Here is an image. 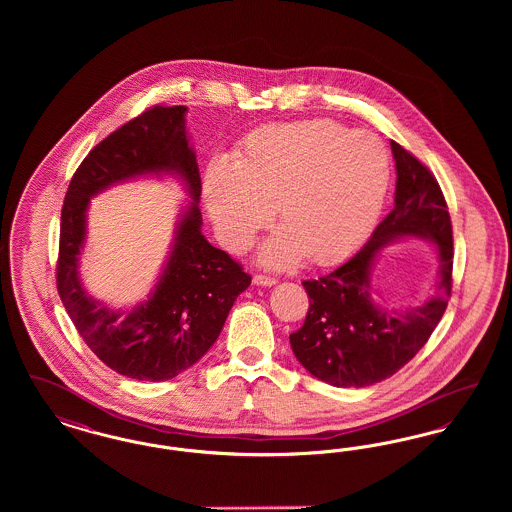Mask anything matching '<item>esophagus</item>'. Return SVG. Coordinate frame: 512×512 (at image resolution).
I'll use <instances>...</instances> for the list:
<instances>
[{"mask_svg": "<svg viewBox=\"0 0 512 512\" xmlns=\"http://www.w3.org/2000/svg\"><path fill=\"white\" fill-rule=\"evenodd\" d=\"M253 284H255V286H265V288H270V286H274V284H276V278L257 274V276H253Z\"/></svg>", "mask_w": 512, "mask_h": 512, "instance_id": "1", "label": "esophagus"}]
</instances>
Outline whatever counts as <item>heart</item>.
<instances>
[{
	"instance_id": "heart-1",
	"label": "heart",
	"mask_w": 512,
	"mask_h": 512,
	"mask_svg": "<svg viewBox=\"0 0 512 512\" xmlns=\"http://www.w3.org/2000/svg\"><path fill=\"white\" fill-rule=\"evenodd\" d=\"M390 186L386 146L332 121L267 124L234 159L209 165L203 195L222 244L244 249L272 217L282 228L261 247L267 267L305 255L315 265L351 253L372 230Z\"/></svg>"
}]
</instances>
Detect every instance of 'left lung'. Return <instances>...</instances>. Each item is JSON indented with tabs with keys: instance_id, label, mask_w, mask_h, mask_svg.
Instances as JSON below:
<instances>
[{
	"instance_id": "1",
	"label": "left lung",
	"mask_w": 512,
	"mask_h": 512,
	"mask_svg": "<svg viewBox=\"0 0 512 512\" xmlns=\"http://www.w3.org/2000/svg\"><path fill=\"white\" fill-rule=\"evenodd\" d=\"M397 182L390 215L357 255L334 272L305 280L309 313L290 334L293 355L315 378L336 388H365L407 365L447 309L453 270V230L438 180L407 149L391 142ZM405 237L432 241L439 282L418 308L386 310L373 301L371 268L386 245Z\"/></svg>"
}]
</instances>
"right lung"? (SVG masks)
<instances>
[{"instance_id": "1", "label": "right lung", "mask_w": 512, "mask_h": 512, "mask_svg": "<svg viewBox=\"0 0 512 512\" xmlns=\"http://www.w3.org/2000/svg\"><path fill=\"white\" fill-rule=\"evenodd\" d=\"M186 111L155 105L99 142L74 172L61 211L59 297L99 361L140 382L171 380L195 365L251 284L244 268L201 234V178ZM163 173L180 177L193 199L179 216L170 257L148 299L113 310L86 293L77 274L89 199L126 179Z\"/></svg>"}]
</instances>
